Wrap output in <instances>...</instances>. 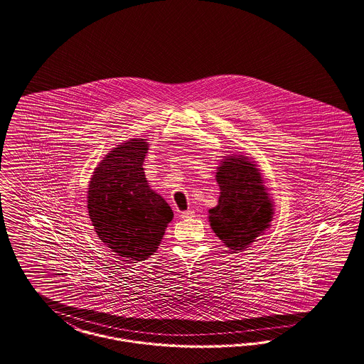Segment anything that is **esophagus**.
I'll return each instance as SVG.
<instances>
[{
    "label": "esophagus",
    "mask_w": 364,
    "mask_h": 364,
    "mask_svg": "<svg viewBox=\"0 0 364 364\" xmlns=\"http://www.w3.org/2000/svg\"><path fill=\"white\" fill-rule=\"evenodd\" d=\"M193 216H194V210H193V209H188V210H185V212L181 213V218H182V219H190V218H193Z\"/></svg>",
    "instance_id": "1"
}]
</instances>
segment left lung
<instances>
[{"instance_id": "obj_1", "label": "left lung", "mask_w": 364, "mask_h": 364, "mask_svg": "<svg viewBox=\"0 0 364 364\" xmlns=\"http://www.w3.org/2000/svg\"><path fill=\"white\" fill-rule=\"evenodd\" d=\"M222 158L216 170L220 196L209 209V223L231 253H240L270 227L274 206L255 161L243 155Z\"/></svg>"}]
</instances>
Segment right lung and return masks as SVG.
Wrapping results in <instances>:
<instances>
[{
    "label": "right lung",
    "mask_w": 364,
    "mask_h": 364,
    "mask_svg": "<svg viewBox=\"0 0 364 364\" xmlns=\"http://www.w3.org/2000/svg\"><path fill=\"white\" fill-rule=\"evenodd\" d=\"M148 145L145 139H132L112 148L96 166L88 186V213L97 237L129 262L155 253L174 218L145 178Z\"/></svg>",
    "instance_id": "add662e5"
}]
</instances>
